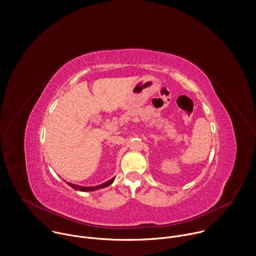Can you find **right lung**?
Listing matches in <instances>:
<instances>
[{"label": "right lung", "instance_id": "obj_1", "mask_svg": "<svg viewBox=\"0 0 256 256\" xmlns=\"http://www.w3.org/2000/svg\"><path fill=\"white\" fill-rule=\"evenodd\" d=\"M114 179H116V178H112V179L108 180V182H106V183H104V184H100V185H98V186H92V187L79 186V185H75V184H72V183H68V182H67V184H68V185H69L71 188H73L74 190H77V191H81V192H92V191H96V190H98V189H102V188H106V187H108V186L112 185V184L114 183Z\"/></svg>", "mask_w": 256, "mask_h": 256}]
</instances>
